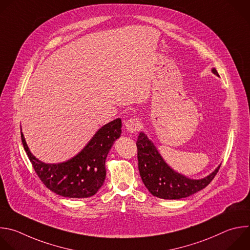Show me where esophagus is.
<instances>
[{"label":"esophagus","instance_id":"esophagus-1","mask_svg":"<svg viewBox=\"0 0 250 250\" xmlns=\"http://www.w3.org/2000/svg\"><path fill=\"white\" fill-rule=\"evenodd\" d=\"M125 126L128 133H135L141 127V123L138 119L132 118L126 121V123L125 124Z\"/></svg>","mask_w":250,"mask_h":250}]
</instances>
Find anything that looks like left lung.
Returning a JSON list of instances; mask_svg holds the SVG:
<instances>
[{
  "mask_svg": "<svg viewBox=\"0 0 250 250\" xmlns=\"http://www.w3.org/2000/svg\"><path fill=\"white\" fill-rule=\"evenodd\" d=\"M211 70L219 76L215 67ZM136 145L141 180L152 195L162 199H182L200 191L211 183L221 166L205 178L190 179L172 169L144 132L139 133Z\"/></svg>",
  "mask_w": 250,
  "mask_h": 250,
  "instance_id": "1",
  "label": "left lung"
}]
</instances>
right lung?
Returning <instances> with one entry per match:
<instances>
[{
	"mask_svg": "<svg viewBox=\"0 0 250 250\" xmlns=\"http://www.w3.org/2000/svg\"><path fill=\"white\" fill-rule=\"evenodd\" d=\"M21 130L24 150L43 184L63 197L87 198L94 195L105 182L106 159L122 134V120L116 119L100 127L75 156L53 164L44 163L31 153Z\"/></svg>",
	"mask_w": 250,
	"mask_h": 250,
	"instance_id": "add662e5",
	"label": "right lung"
}]
</instances>
